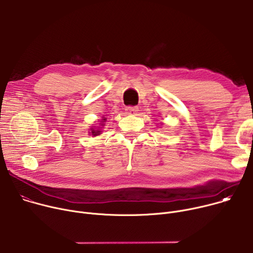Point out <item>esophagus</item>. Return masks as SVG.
I'll use <instances>...</instances> for the list:
<instances>
[{"mask_svg":"<svg viewBox=\"0 0 253 253\" xmlns=\"http://www.w3.org/2000/svg\"><path fill=\"white\" fill-rule=\"evenodd\" d=\"M137 111H138V108L135 107V106H130L126 109V113L128 115H135L137 113Z\"/></svg>","mask_w":253,"mask_h":253,"instance_id":"34e87169","label":"esophagus"}]
</instances>
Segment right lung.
Listing matches in <instances>:
<instances>
[{
    "instance_id": "right-lung-1",
    "label": "right lung",
    "mask_w": 253,
    "mask_h": 253,
    "mask_svg": "<svg viewBox=\"0 0 253 253\" xmlns=\"http://www.w3.org/2000/svg\"><path fill=\"white\" fill-rule=\"evenodd\" d=\"M102 121H103V122H106V118L103 119ZM102 125H104V124H102ZM90 130H91V135H94V136H97V135H99V134L101 133L100 130H94V128H91Z\"/></svg>"
}]
</instances>
